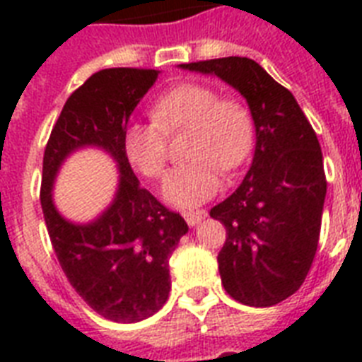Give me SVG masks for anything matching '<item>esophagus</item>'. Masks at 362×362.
<instances>
[{"instance_id":"obj_1","label":"esophagus","mask_w":362,"mask_h":362,"mask_svg":"<svg viewBox=\"0 0 362 362\" xmlns=\"http://www.w3.org/2000/svg\"><path fill=\"white\" fill-rule=\"evenodd\" d=\"M184 218H186L189 227L197 226L206 218V210H187V212H184Z\"/></svg>"}]
</instances>
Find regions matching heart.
Instances as JSON below:
<instances>
[{"mask_svg":"<svg viewBox=\"0 0 362 362\" xmlns=\"http://www.w3.org/2000/svg\"><path fill=\"white\" fill-rule=\"evenodd\" d=\"M189 131L186 158L192 163L170 170L163 197L192 209L214 197L220 170L238 169L253 150L255 118L246 101L223 98L216 86L186 82L161 93L152 103V120L131 122L124 129V152L144 178L158 180L167 169L169 136Z\"/></svg>","mask_w":362,"mask_h":362,"instance_id":"b5f03b06","label":"heart"}]
</instances>
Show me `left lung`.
Returning <instances> with one entry per match:
<instances>
[{
  "instance_id": "left-lung-1",
  "label": "left lung",
  "mask_w": 362,
  "mask_h": 362,
  "mask_svg": "<svg viewBox=\"0 0 362 362\" xmlns=\"http://www.w3.org/2000/svg\"><path fill=\"white\" fill-rule=\"evenodd\" d=\"M182 67L218 75L253 112L252 167L210 216L227 229L218 253L226 291L247 306H274L303 286L320 242L327 178L317 135L293 93L253 59L229 56Z\"/></svg>"
}]
</instances>
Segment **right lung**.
<instances>
[{"mask_svg": "<svg viewBox=\"0 0 362 362\" xmlns=\"http://www.w3.org/2000/svg\"><path fill=\"white\" fill-rule=\"evenodd\" d=\"M159 71L115 67L98 71L65 101L42 158L41 206L59 267L92 310L110 321L136 323L169 298V257L187 223L141 187L122 136L136 103ZM86 144L105 147L119 161L121 187L113 206L90 226L65 222L49 187L67 153Z\"/></svg>", "mask_w": 362, "mask_h": 362, "instance_id": "obj_1", "label": "right lung"}]
</instances>
